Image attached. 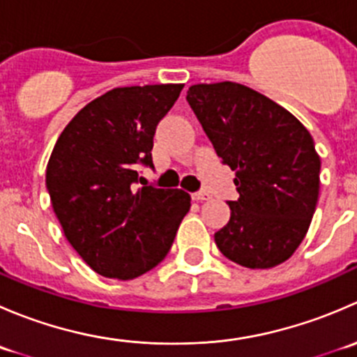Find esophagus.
<instances>
[{"mask_svg": "<svg viewBox=\"0 0 357 357\" xmlns=\"http://www.w3.org/2000/svg\"><path fill=\"white\" fill-rule=\"evenodd\" d=\"M208 193L207 192H197V193H193V200H197V202H204V200H208Z\"/></svg>", "mask_w": 357, "mask_h": 357, "instance_id": "obj_1", "label": "esophagus"}]
</instances>
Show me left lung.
Segmentation results:
<instances>
[{"instance_id": "8db88e82", "label": "left lung", "mask_w": 357, "mask_h": 357, "mask_svg": "<svg viewBox=\"0 0 357 357\" xmlns=\"http://www.w3.org/2000/svg\"><path fill=\"white\" fill-rule=\"evenodd\" d=\"M222 164L235 171L238 200L214 235L229 261L268 269L291 257L307 233L319 195L321 160L307 129L268 96L225 81L186 95Z\"/></svg>"}]
</instances>
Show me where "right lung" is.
Instances as JSON below:
<instances>
[{
  "mask_svg": "<svg viewBox=\"0 0 357 357\" xmlns=\"http://www.w3.org/2000/svg\"><path fill=\"white\" fill-rule=\"evenodd\" d=\"M183 84L115 88L66 126L46 167V188L63 235L105 278L132 280L164 261L190 211L183 190L138 188L153 167V135Z\"/></svg>",
  "mask_w": 357,
  "mask_h": 357,
  "instance_id": "right-lung-1",
  "label": "right lung"
}]
</instances>
